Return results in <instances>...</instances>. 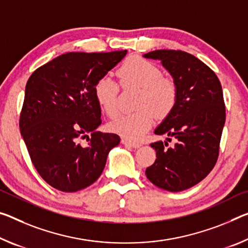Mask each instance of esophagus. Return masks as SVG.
Instances as JSON below:
<instances>
[{"instance_id":"1","label":"esophagus","mask_w":248,"mask_h":248,"mask_svg":"<svg viewBox=\"0 0 248 248\" xmlns=\"http://www.w3.org/2000/svg\"><path fill=\"white\" fill-rule=\"evenodd\" d=\"M121 143L124 144L125 147H130V148H135V149H138V148L141 147V143L132 142V141L127 140V139H123V140H121Z\"/></svg>"}]
</instances>
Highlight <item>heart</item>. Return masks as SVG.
I'll list each match as a JSON object with an SVG mask.
<instances>
[{
  "mask_svg": "<svg viewBox=\"0 0 248 248\" xmlns=\"http://www.w3.org/2000/svg\"><path fill=\"white\" fill-rule=\"evenodd\" d=\"M121 84L141 88L136 112L124 113L110 124L111 131L127 140L137 141L151 128L155 117L163 118L171 112L178 99V87L170 78L162 77V70L152 62L131 56L118 69ZM98 104L109 117L119 111V86L109 76H104L95 85Z\"/></svg>",
  "mask_w": 248,
  "mask_h": 248,
  "instance_id": "obj_1",
  "label": "heart"
}]
</instances>
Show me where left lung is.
<instances>
[{"instance_id": "obj_1", "label": "left lung", "mask_w": 248, "mask_h": 248, "mask_svg": "<svg viewBox=\"0 0 248 248\" xmlns=\"http://www.w3.org/2000/svg\"><path fill=\"white\" fill-rule=\"evenodd\" d=\"M143 57L160 61L178 87L174 108L155 130L168 138L150 144L156 159L145 175L163 190H186L201 182L217 160L225 124L221 82L209 66L182 50L158 49ZM170 138L176 139L172 147Z\"/></svg>"}]
</instances>
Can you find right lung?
Listing matches in <instances>:
<instances>
[{
    "mask_svg": "<svg viewBox=\"0 0 248 248\" xmlns=\"http://www.w3.org/2000/svg\"><path fill=\"white\" fill-rule=\"evenodd\" d=\"M127 55L67 53L31 75L25 87L19 130L31 160L50 186L77 192L103 173L119 136L96 129L101 124L95 85ZM80 139H87L81 146Z\"/></svg>",
    "mask_w": 248,
    "mask_h": 248,
    "instance_id": "add662e5",
    "label": "right lung"
}]
</instances>
